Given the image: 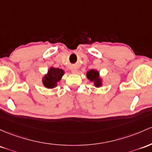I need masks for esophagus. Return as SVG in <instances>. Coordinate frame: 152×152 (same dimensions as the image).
I'll return each instance as SVG.
<instances>
[{
  "mask_svg": "<svg viewBox=\"0 0 152 152\" xmlns=\"http://www.w3.org/2000/svg\"><path fill=\"white\" fill-rule=\"evenodd\" d=\"M71 71L73 73H78V72H79V71H78L77 68L74 67V66H73V67H72V68H71Z\"/></svg>",
  "mask_w": 152,
  "mask_h": 152,
  "instance_id": "34e87169",
  "label": "esophagus"
}]
</instances>
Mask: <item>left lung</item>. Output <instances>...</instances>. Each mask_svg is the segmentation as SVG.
I'll return each mask as SVG.
<instances>
[{
  "label": "left lung",
  "mask_w": 152,
  "mask_h": 152,
  "mask_svg": "<svg viewBox=\"0 0 152 152\" xmlns=\"http://www.w3.org/2000/svg\"><path fill=\"white\" fill-rule=\"evenodd\" d=\"M88 80L94 83L95 87H101L103 84V79L100 76L99 71L96 69H91L86 72Z\"/></svg>",
  "instance_id": "8db88e82"
}]
</instances>
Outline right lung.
<instances>
[{"mask_svg": "<svg viewBox=\"0 0 152 152\" xmlns=\"http://www.w3.org/2000/svg\"><path fill=\"white\" fill-rule=\"evenodd\" d=\"M64 73L65 72L63 69L51 66L48 69L47 73L42 76V82L43 86L48 89H53L56 87L58 86V83L62 79Z\"/></svg>", "mask_w": 152, "mask_h": 152, "instance_id": "add662e5", "label": "right lung"}]
</instances>
